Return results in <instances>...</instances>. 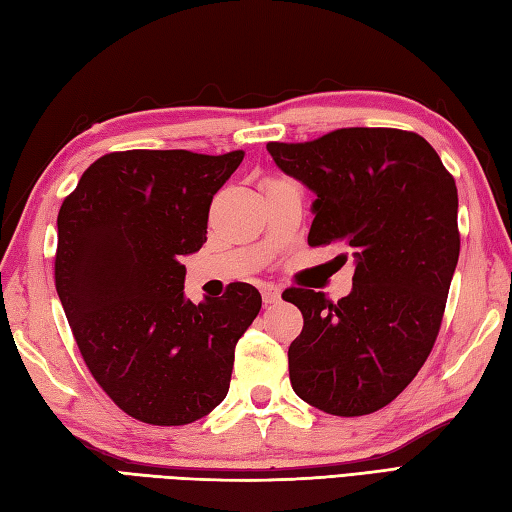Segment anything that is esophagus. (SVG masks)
Masks as SVG:
<instances>
[{
	"label": "esophagus",
	"instance_id": "obj_1",
	"mask_svg": "<svg viewBox=\"0 0 512 512\" xmlns=\"http://www.w3.org/2000/svg\"><path fill=\"white\" fill-rule=\"evenodd\" d=\"M262 297H264V303L268 306V303H277L281 299V288L275 286V284H268L262 288Z\"/></svg>",
	"mask_w": 512,
	"mask_h": 512
}]
</instances>
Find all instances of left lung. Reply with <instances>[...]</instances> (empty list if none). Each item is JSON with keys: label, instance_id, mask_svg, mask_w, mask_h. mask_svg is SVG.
Masks as SVG:
<instances>
[{"label": "left lung", "instance_id": "left-lung-1", "mask_svg": "<svg viewBox=\"0 0 512 512\" xmlns=\"http://www.w3.org/2000/svg\"><path fill=\"white\" fill-rule=\"evenodd\" d=\"M266 149L317 195L308 244L354 257L352 292L336 303L284 292L303 314L288 350L292 389L332 416L383 409L436 343L460 257L455 180L427 140L402 129L347 127Z\"/></svg>", "mask_w": 512, "mask_h": 512}]
</instances>
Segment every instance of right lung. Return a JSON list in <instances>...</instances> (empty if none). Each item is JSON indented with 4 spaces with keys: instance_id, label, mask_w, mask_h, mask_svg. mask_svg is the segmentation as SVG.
<instances>
[{
    "instance_id": "right-lung-1",
    "label": "right lung",
    "mask_w": 512,
    "mask_h": 512,
    "mask_svg": "<svg viewBox=\"0 0 512 512\" xmlns=\"http://www.w3.org/2000/svg\"><path fill=\"white\" fill-rule=\"evenodd\" d=\"M244 151L107 154L85 169L57 217L54 281L96 383L129 416L178 427L228 394L235 345L262 308L250 284L184 297V255L206 242L213 195Z\"/></svg>"
}]
</instances>
